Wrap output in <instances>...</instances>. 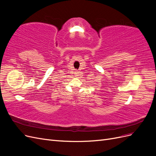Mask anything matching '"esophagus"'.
I'll return each instance as SVG.
<instances>
[{"mask_svg":"<svg viewBox=\"0 0 156 156\" xmlns=\"http://www.w3.org/2000/svg\"><path fill=\"white\" fill-rule=\"evenodd\" d=\"M75 75H76V76H77V75H78V74H79V72H75Z\"/></svg>","mask_w":156,"mask_h":156,"instance_id":"34e87169","label":"esophagus"}]
</instances>
